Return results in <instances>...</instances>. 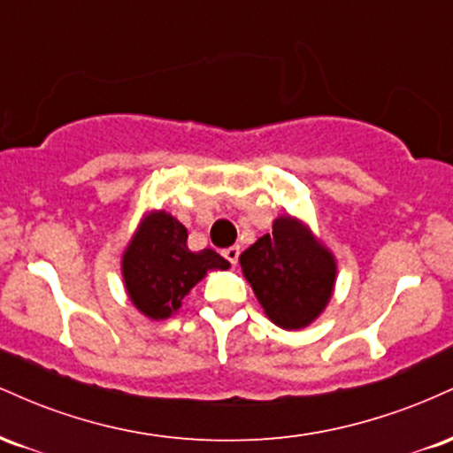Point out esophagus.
Listing matches in <instances>:
<instances>
[{
    "label": "esophagus",
    "instance_id": "34e87169",
    "mask_svg": "<svg viewBox=\"0 0 453 453\" xmlns=\"http://www.w3.org/2000/svg\"><path fill=\"white\" fill-rule=\"evenodd\" d=\"M238 256H241V247H238V244H232V247L223 249V257H226L232 266L234 264H238Z\"/></svg>",
    "mask_w": 453,
    "mask_h": 453
}]
</instances>
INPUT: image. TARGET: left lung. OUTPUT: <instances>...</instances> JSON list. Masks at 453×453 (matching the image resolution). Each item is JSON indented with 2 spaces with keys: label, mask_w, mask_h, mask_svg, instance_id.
<instances>
[{
  "label": "left lung",
  "mask_w": 453,
  "mask_h": 453,
  "mask_svg": "<svg viewBox=\"0 0 453 453\" xmlns=\"http://www.w3.org/2000/svg\"><path fill=\"white\" fill-rule=\"evenodd\" d=\"M259 304L285 330L309 326L324 311L336 277L334 257L292 217L274 221L241 256Z\"/></svg>",
  "instance_id": "obj_1"
}]
</instances>
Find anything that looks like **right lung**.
<instances>
[{"label":"right lung","instance_id":"add662e5","mask_svg":"<svg viewBox=\"0 0 453 453\" xmlns=\"http://www.w3.org/2000/svg\"><path fill=\"white\" fill-rule=\"evenodd\" d=\"M230 266L212 249L189 251L187 230L168 212H153L123 256V279L132 303L150 319H165L179 309L206 270Z\"/></svg>","mask_w":453,"mask_h":453}]
</instances>
